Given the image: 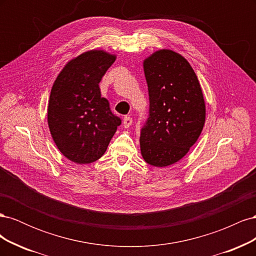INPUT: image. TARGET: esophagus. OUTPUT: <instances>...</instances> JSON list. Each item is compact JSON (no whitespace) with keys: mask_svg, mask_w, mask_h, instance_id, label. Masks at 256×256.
Masks as SVG:
<instances>
[{"mask_svg":"<svg viewBox=\"0 0 256 256\" xmlns=\"http://www.w3.org/2000/svg\"><path fill=\"white\" fill-rule=\"evenodd\" d=\"M122 124H124V127L129 128L131 125H132V118H131L130 116H126V118H124Z\"/></svg>","mask_w":256,"mask_h":256,"instance_id":"1","label":"esophagus"}]
</instances>
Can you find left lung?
Returning <instances> with one entry per match:
<instances>
[{
	"label": "left lung",
	"instance_id": "8db88e82",
	"mask_svg": "<svg viewBox=\"0 0 256 256\" xmlns=\"http://www.w3.org/2000/svg\"><path fill=\"white\" fill-rule=\"evenodd\" d=\"M150 115L140 145L147 164L164 168L186 156L202 132L206 108L202 88L189 62L168 49L143 62Z\"/></svg>",
	"mask_w": 256,
	"mask_h": 256
}]
</instances>
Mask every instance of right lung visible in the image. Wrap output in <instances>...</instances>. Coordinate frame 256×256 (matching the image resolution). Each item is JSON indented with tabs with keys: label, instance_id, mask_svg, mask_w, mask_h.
Listing matches in <instances>:
<instances>
[{
	"label": "right lung",
	"instance_id": "right-lung-1",
	"mask_svg": "<svg viewBox=\"0 0 256 256\" xmlns=\"http://www.w3.org/2000/svg\"><path fill=\"white\" fill-rule=\"evenodd\" d=\"M115 60L116 56L104 50L86 51L69 60L53 83L49 129L60 152L76 164H92L102 157L122 122L99 88Z\"/></svg>",
	"mask_w": 256,
	"mask_h": 256
}]
</instances>
